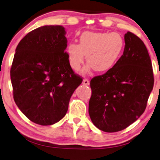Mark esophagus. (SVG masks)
Returning <instances> with one entry per match:
<instances>
[{"label": "esophagus", "mask_w": 160, "mask_h": 160, "mask_svg": "<svg viewBox=\"0 0 160 160\" xmlns=\"http://www.w3.org/2000/svg\"><path fill=\"white\" fill-rule=\"evenodd\" d=\"M82 84H83L84 85H85V86H88L90 84L89 80L87 79V78H84V79L83 80V82H82Z\"/></svg>", "instance_id": "obj_1"}]
</instances>
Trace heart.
Wrapping results in <instances>:
<instances>
[{
  "mask_svg": "<svg viewBox=\"0 0 160 160\" xmlns=\"http://www.w3.org/2000/svg\"><path fill=\"white\" fill-rule=\"evenodd\" d=\"M125 46L123 38L117 32H84L79 44L71 42L68 47L70 64L78 70L85 59L88 65L83 71L86 73L92 68L97 72H104L113 68L121 56Z\"/></svg>",
  "mask_w": 160,
  "mask_h": 160,
  "instance_id": "b5f03b06",
  "label": "heart"
}]
</instances>
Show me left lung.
I'll return each mask as SVG.
<instances>
[{
    "instance_id": "8db88e82",
    "label": "left lung",
    "mask_w": 160,
    "mask_h": 160,
    "mask_svg": "<svg viewBox=\"0 0 160 160\" xmlns=\"http://www.w3.org/2000/svg\"><path fill=\"white\" fill-rule=\"evenodd\" d=\"M125 43L113 68L90 81V119L108 133L125 129L140 117L153 87L152 64L143 41L128 32Z\"/></svg>"
}]
</instances>
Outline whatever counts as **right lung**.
Instances as JSON below:
<instances>
[{"label":"right lung","instance_id":"add662e5","mask_svg":"<svg viewBox=\"0 0 160 160\" xmlns=\"http://www.w3.org/2000/svg\"><path fill=\"white\" fill-rule=\"evenodd\" d=\"M65 34L62 26H43L26 35L15 50L10 70L14 100L21 111L38 125L60 121L82 82L65 52Z\"/></svg>","mask_w":160,"mask_h":160}]
</instances>
